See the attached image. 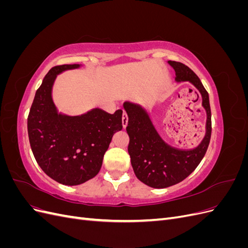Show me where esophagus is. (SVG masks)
Instances as JSON below:
<instances>
[{"label":"esophagus","mask_w":248,"mask_h":248,"mask_svg":"<svg viewBox=\"0 0 248 248\" xmlns=\"http://www.w3.org/2000/svg\"><path fill=\"white\" fill-rule=\"evenodd\" d=\"M127 124H128V117H127V115L125 114V112H123V116H122V126H123L124 129L127 127Z\"/></svg>","instance_id":"34e87169"}]
</instances>
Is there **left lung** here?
<instances>
[{"mask_svg": "<svg viewBox=\"0 0 248 248\" xmlns=\"http://www.w3.org/2000/svg\"><path fill=\"white\" fill-rule=\"evenodd\" d=\"M176 71V82L188 81L202 97V107L206 110V133L200 145L182 150L169 145L152 121L150 111L141 104L126 101L123 108L128 117L126 131L129 136L128 153L137 178L153 188H166L183 181L197 169L205 156L211 138V109L209 94L201 79L186 65L168 61Z\"/></svg>", "mask_w": 248, "mask_h": 248, "instance_id": "left-lung-1", "label": "left lung"}]
</instances>
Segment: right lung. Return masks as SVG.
I'll return each mask as SVG.
<instances>
[{
	"label": "right lung",
	"instance_id": "obj_1",
	"mask_svg": "<svg viewBox=\"0 0 248 248\" xmlns=\"http://www.w3.org/2000/svg\"><path fill=\"white\" fill-rule=\"evenodd\" d=\"M81 64L51 68L36 91L28 117V134L39 167L55 181L79 185L98 174L112 136L122 130V109L108 114L94 108L69 116L59 111L52 87L59 74L78 69Z\"/></svg>",
	"mask_w": 248,
	"mask_h": 248
}]
</instances>
